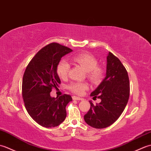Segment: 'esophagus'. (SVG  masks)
<instances>
[{"instance_id":"obj_1","label":"esophagus","mask_w":151,"mask_h":151,"mask_svg":"<svg viewBox=\"0 0 151 151\" xmlns=\"http://www.w3.org/2000/svg\"><path fill=\"white\" fill-rule=\"evenodd\" d=\"M72 98H73V100H76V101H82V100H84V99H83L82 98L76 97V96H73Z\"/></svg>"}]
</instances>
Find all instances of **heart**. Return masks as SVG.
Listing matches in <instances>:
<instances>
[{"mask_svg":"<svg viewBox=\"0 0 151 151\" xmlns=\"http://www.w3.org/2000/svg\"><path fill=\"white\" fill-rule=\"evenodd\" d=\"M73 60L78 63L84 69L87 73L88 78L93 83H99L102 81L104 75V70L97 65V60L92 54L82 53L73 57ZM70 70L69 63L62 60L57 65L56 71L61 78H65ZM70 91L78 95H82L89 86L86 82H72L68 86Z\"/></svg>","mask_w":151,"mask_h":151,"instance_id":"1","label":"heart"}]
</instances>
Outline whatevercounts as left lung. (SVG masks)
I'll use <instances>...</instances> for the list:
<instances>
[{"label":"left lung","instance_id":"obj_1","mask_svg":"<svg viewBox=\"0 0 151 151\" xmlns=\"http://www.w3.org/2000/svg\"><path fill=\"white\" fill-rule=\"evenodd\" d=\"M106 76L90 96L100 99L84 115L86 123L95 129H104L116 121L127 104L130 83L125 67L116 56L109 52L106 58Z\"/></svg>","mask_w":151,"mask_h":151}]
</instances>
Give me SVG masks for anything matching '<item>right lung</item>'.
<instances>
[{"label": "right lung", "mask_w": 151, "mask_h": 151, "mask_svg": "<svg viewBox=\"0 0 151 151\" xmlns=\"http://www.w3.org/2000/svg\"><path fill=\"white\" fill-rule=\"evenodd\" d=\"M72 49L52 43L42 48L34 56L25 70L22 83V94L25 108L30 117L46 128L58 126L66 117V106L71 96L64 94L59 98L50 96L60 79L56 71L61 58Z\"/></svg>", "instance_id": "right-lung-1"}]
</instances>
